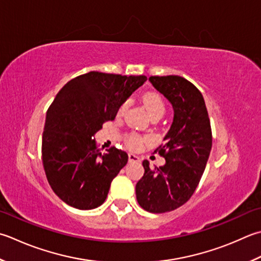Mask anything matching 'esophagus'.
I'll use <instances>...</instances> for the list:
<instances>
[{
	"mask_svg": "<svg viewBox=\"0 0 261 261\" xmlns=\"http://www.w3.org/2000/svg\"><path fill=\"white\" fill-rule=\"evenodd\" d=\"M129 162L130 163H139L140 158L135 154H129Z\"/></svg>",
	"mask_w": 261,
	"mask_h": 261,
	"instance_id": "obj_1",
	"label": "esophagus"
}]
</instances>
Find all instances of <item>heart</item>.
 I'll use <instances>...</instances> for the list:
<instances>
[{"mask_svg": "<svg viewBox=\"0 0 261 261\" xmlns=\"http://www.w3.org/2000/svg\"><path fill=\"white\" fill-rule=\"evenodd\" d=\"M141 100H142V104L145 106V109L147 110V112L149 113L150 116L164 114V112L166 110V105H165L164 98H163V96L160 93H157V91H154V90L147 91V93L142 95ZM126 106H127L126 101L122 103L121 106L119 107V110H117V115L123 114ZM146 141H147L146 137L140 136L138 134H129L125 137L126 145L127 147H130L131 149H139V148L144 145Z\"/></svg>", "mask_w": 261, "mask_h": 261, "instance_id": "obj_1", "label": "heart"}]
</instances>
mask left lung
Returning <instances> with one entry per match:
<instances>
[{
	"label": "left lung",
	"mask_w": 261,
	"mask_h": 261,
	"mask_svg": "<svg viewBox=\"0 0 261 261\" xmlns=\"http://www.w3.org/2000/svg\"><path fill=\"white\" fill-rule=\"evenodd\" d=\"M149 81L171 101L174 119L165 144L154 151L165 158V165L151 168L149 162H142L145 173L136 185V196L145 211L162 214L185 205L193 195L213 136L205 100L195 85L180 75H151Z\"/></svg>",
	"instance_id": "left-lung-1"
}]
</instances>
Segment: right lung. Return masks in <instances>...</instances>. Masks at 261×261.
<instances>
[{"label":"right lung","instance_id":"add662e5","mask_svg":"<svg viewBox=\"0 0 261 261\" xmlns=\"http://www.w3.org/2000/svg\"><path fill=\"white\" fill-rule=\"evenodd\" d=\"M147 80L146 75L91 72L66 83L46 113L42 160L61 200L81 211L100 206L111 182L127 163L125 151L101 152L93 137Z\"/></svg>","mask_w":261,"mask_h":261}]
</instances>
